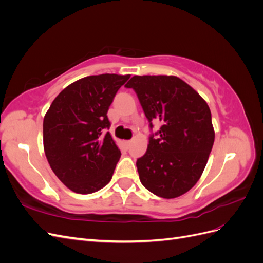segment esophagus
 Returning a JSON list of instances; mask_svg holds the SVG:
<instances>
[{
  "label": "esophagus",
  "instance_id": "34e87169",
  "mask_svg": "<svg viewBox=\"0 0 263 263\" xmlns=\"http://www.w3.org/2000/svg\"><path fill=\"white\" fill-rule=\"evenodd\" d=\"M130 144H132V140H126V141H125V145H126L127 148H129Z\"/></svg>",
  "mask_w": 263,
  "mask_h": 263
}]
</instances>
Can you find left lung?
Here are the masks:
<instances>
[{
    "mask_svg": "<svg viewBox=\"0 0 263 263\" xmlns=\"http://www.w3.org/2000/svg\"><path fill=\"white\" fill-rule=\"evenodd\" d=\"M137 94L151 134L146 154L136 161L141 184L174 198L200 179L215 134L209 105L187 83L172 76H135L125 85ZM162 126L154 133L153 121Z\"/></svg>",
    "mask_w": 263,
    "mask_h": 263,
    "instance_id": "left-lung-1",
    "label": "left lung"
}]
</instances>
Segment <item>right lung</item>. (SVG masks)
I'll use <instances>...</instances> for the list:
<instances>
[{
    "instance_id": "obj_1",
    "label": "right lung",
    "mask_w": 263,
    "mask_h": 263,
    "mask_svg": "<svg viewBox=\"0 0 263 263\" xmlns=\"http://www.w3.org/2000/svg\"><path fill=\"white\" fill-rule=\"evenodd\" d=\"M130 78L90 76L62 90L46 113L44 149L50 168L71 191L90 194L112 179L121 150L107 132V110Z\"/></svg>"
}]
</instances>
